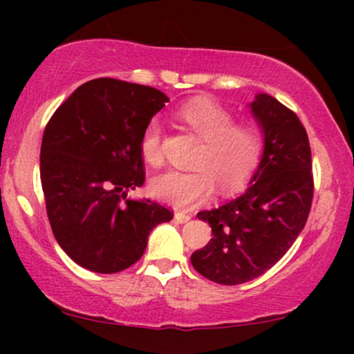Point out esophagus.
I'll return each instance as SVG.
<instances>
[{
	"mask_svg": "<svg viewBox=\"0 0 354 354\" xmlns=\"http://www.w3.org/2000/svg\"><path fill=\"white\" fill-rule=\"evenodd\" d=\"M174 219H176L178 223H188L191 219V214L185 213V211H176V213H174Z\"/></svg>",
	"mask_w": 354,
	"mask_h": 354,
	"instance_id": "esophagus-1",
	"label": "esophagus"
}]
</instances>
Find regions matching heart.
<instances>
[{"label": "heart", "mask_w": 354, "mask_h": 354, "mask_svg": "<svg viewBox=\"0 0 354 354\" xmlns=\"http://www.w3.org/2000/svg\"><path fill=\"white\" fill-rule=\"evenodd\" d=\"M178 118L200 145L191 156L193 169H169L151 181L156 198L176 208H191L206 201L216 186L219 193H231L250 183L263 156V133L250 121H236L233 113L213 101L185 104ZM140 153L146 163L158 166L161 153V123L153 118L140 136Z\"/></svg>", "instance_id": "obj_1"}]
</instances>
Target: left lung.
Returning <instances> with one entry per match:
<instances>
[{
    "mask_svg": "<svg viewBox=\"0 0 354 354\" xmlns=\"http://www.w3.org/2000/svg\"><path fill=\"white\" fill-rule=\"evenodd\" d=\"M251 111L265 133L261 163L241 196L198 213L213 238L191 254L198 273L226 286L265 274L286 254L315 194L310 140L298 115L270 95L256 96Z\"/></svg>",
    "mask_w": 354,
    "mask_h": 354,
    "instance_id": "1",
    "label": "left lung"
}]
</instances>
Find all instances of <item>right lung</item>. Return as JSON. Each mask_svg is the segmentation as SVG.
Segmentation results:
<instances>
[{"label":"right lung","mask_w":354,"mask_h":354,"mask_svg":"<svg viewBox=\"0 0 354 354\" xmlns=\"http://www.w3.org/2000/svg\"><path fill=\"white\" fill-rule=\"evenodd\" d=\"M168 96L115 78L81 84L53 113L43 133L39 173L56 241L95 273L135 265L148 234L173 211L128 191L145 183L140 136Z\"/></svg>","instance_id":"obj_1"}]
</instances>
